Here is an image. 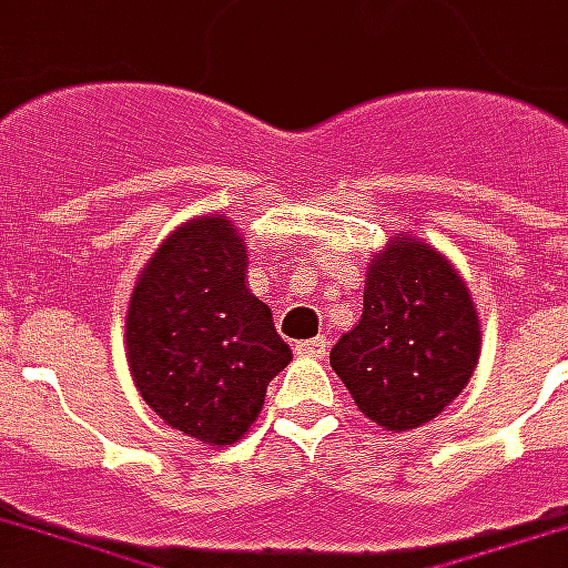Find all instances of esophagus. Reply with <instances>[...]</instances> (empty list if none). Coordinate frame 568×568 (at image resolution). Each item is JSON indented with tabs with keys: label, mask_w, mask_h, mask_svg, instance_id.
I'll list each match as a JSON object with an SVG mask.
<instances>
[{
	"label": "esophagus",
	"mask_w": 568,
	"mask_h": 568,
	"mask_svg": "<svg viewBox=\"0 0 568 568\" xmlns=\"http://www.w3.org/2000/svg\"><path fill=\"white\" fill-rule=\"evenodd\" d=\"M326 351H329V338H323V335H316L311 342H298V345H295V354H298V357H314V361L326 357Z\"/></svg>",
	"instance_id": "1"
}]
</instances>
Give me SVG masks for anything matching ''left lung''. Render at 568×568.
I'll return each instance as SVG.
<instances>
[{"instance_id": "8db88e82", "label": "left lung", "mask_w": 568, "mask_h": 568, "mask_svg": "<svg viewBox=\"0 0 568 568\" xmlns=\"http://www.w3.org/2000/svg\"><path fill=\"white\" fill-rule=\"evenodd\" d=\"M478 354L481 323L460 270L426 239L395 233L369 257L364 314L329 364L369 423L410 432L450 407Z\"/></svg>"}]
</instances>
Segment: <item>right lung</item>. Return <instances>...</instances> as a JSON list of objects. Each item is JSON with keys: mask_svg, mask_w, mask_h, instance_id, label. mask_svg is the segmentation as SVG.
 Segmentation results:
<instances>
[{"mask_svg": "<svg viewBox=\"0 0 568 568\" xmlns=\"http://www.w3.org/2000/svg\"><path fill=\"white\" fill-rule=\"evenodd\" d=\"M245 239L226 214L180 223L139 270L126 364L142 400L199 445H235L292 351L245 280Z\"/></svg>", "mask_w": 568, "mask_h": 568, "instance_id": "add662e5", "label": "right lung"}]
</instances>
